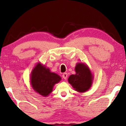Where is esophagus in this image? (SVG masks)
Instances as JSON below:
<instances>
[{"instance_id": "esophagus-1", "label": "esophagus", "mask_w": 126, "mask_h": 126, "mask_svg": "<svg viewBox=\"0 0 126 126\" xmlns=\"http://www.w3.org/2000/svg\"><path fill=\"white\" fill-rule=\"evenodd\" d=\"M62 77H63V78L64 79H66V78H67V77H68V74L66 73H63V75H62Z\"/></svg>"}]
</instances>
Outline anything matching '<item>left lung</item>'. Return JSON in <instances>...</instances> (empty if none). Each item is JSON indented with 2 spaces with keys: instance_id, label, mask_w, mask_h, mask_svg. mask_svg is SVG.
Segmentation results:
<instances>
[{
  "instance_id": "1",
  "label": "left lung",
  "mask_w": 126,
  "mask_h": 126,
  "mask_svg": "<svg viewBox=\"0 0 126 126\" xmlns=\"http://www.w3.org/2000/svg\"><path fill=\"white\" fill-rule=\"evenodd\" d=\"M75 70L76 74L71 75L68 82L75 90L84 93L89 90L93 84L94 76L87 64L82 62L76 64Z\"/></svg>"
}]
</instances>
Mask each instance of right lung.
Instances as JSON below:
<instances>
[{"label": "right lung", "instance_id": "add662e5", "mask_svg": "<svg viewBox=\"0 0 126 126\" xmlns=\"http://www.w3.org/2000/svg\"><path fill=\"white\" fill-rule=\"evenodd\" d=\"M61 80L60 76L51 72L49 68L40 62L34 66L30 74V83L32 89L44 97L49 95L54 85Z\"/></svg>", "mask_w": 126, "mask_h": 126}]
</instances>
